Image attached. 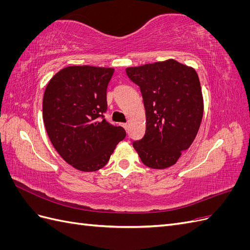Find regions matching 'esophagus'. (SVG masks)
Returning a JSON list of instances; mask_svg holds the SVG:
<instances>
[{
    "instance_id": "esophagus-1",
    "label": "esophagus",
    "mask_w": 250,
    "mask_h": 250,
    "mask_svg": "<svg viewBox=\"0 0 250 250\" xmlns=\"http://www.w3.org/2000/svg\"><path fill=\"white\" fill-rule=\"evenodd\" d=\"M122 126L127 130V128H128V124L127 123H122Z\"/></svg>"
}]
</instances>
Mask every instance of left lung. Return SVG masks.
<instances>
[{
    "mask_svg": "<svg viewBox=\"0 0 250 250\" xmlns=\"http://www.w3.org/2000/svg\"><path fill=\"white\" fill-rule=\"evenodd\" d=\"M140 86L146 110L144 138L133 142L142 163L152 169L173 166L192 145L203 115L197 72L174 59L126 69Z\"/></svg>",
    "mask_w": 250,
    "mask_h": 250,
    "instance_id": "1",
    "label": "left lung"
}]
</instances>
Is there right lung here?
Wrapping results in <instances>:
<instances>
[{
	"instance_id": "right-lung-1",
	"label": "right lung",
	"mask_w": 250,
	"mask_h": 250,
	"mask_svg": "<svg viewBox=\"0 0 250 250\" xmlns=\"http://www.w3.org/2000/svg\"><path fill=\"white\" fill-rule=\"evenodd\" d=\"M113 72L112 67L66 66L44 90L42 119L49 139L58 154L82 172L103 168L126 135L123 127L109 124L103 116Z\"/></svg>"
}]
</instances>
